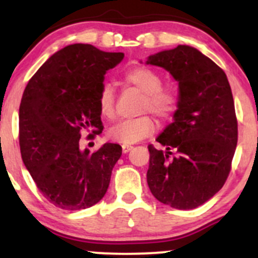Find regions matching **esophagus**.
Instances as JSON below:
<instances>
[{
    "mask_svg": "<svg viewBox=\"0 0 258 258\" xmlns=\"http://www.w3.org/2000/svg\"><path fill=\"white\" fill-rule=\"evenodd\" d=\"M132 150V146L131 145H122V152L123 153H127V152H130V151Z\"/></svg>",
    "mask_w": 258,
    "mask_h": 258,
    "instance_id": "34e87169",
    "label": "esophagus"
}]
</instances>
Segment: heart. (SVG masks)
<instances>
[{"label":"heart","mask_w":258,"mask_h":258,"mask_svg":"<svg viewBox=\"0 0 258 258\" xmlns=\"http://www.w3.org/2000/svg\"><path fill=\"white\" fill-rule=\"evenodd\" d=\"M124 82L144 93L140 112H151L162 121L171 119L179 107V92L172 85H162V76L158 71L147 66L132 67L123 75ZM116 97L110 83L101 87L97 97L98 111L105 118L116 117ZM156 128L155 119L148 114L121 121L108 131V137L119 144H136L150 136Z\"/></svg>","instance_id":"obj_1"}]
</instances>
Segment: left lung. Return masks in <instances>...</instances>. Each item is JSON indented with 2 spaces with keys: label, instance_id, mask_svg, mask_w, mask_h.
Masks as SVG:
<instances>
[{
  "label": "left lung",
  "instance_id": "1",
  "mask_svg": "<svg viewBox=\"0 0 258 258\" xmlns=\"http://www.w3.org/2000/svg\"><path fill=\"white\" fill-rule=\"evenodd\" d=\"M178 81L175 121L148 145L147 183L153 196L173 209L192 210L215 196L230 175L237 146V117L227 76L196 48L179 45L150 56Z\"/></svg>",
  "mask_w": 258,
  "mask_h": 258
}]
</instances>
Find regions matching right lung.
<instances>
[{
  "mask_svg": "<svg viewBox=\"0 0 258 258\" xmlns=\"http://www.w3.org/2000/svg\"><path fill=\"white\" fill-rule=\"evenodd\" d=\"M123 57L92 45H70L52 54L23 91L21 156L41 194L58 209H88L107 191L122 147L105 144L91 153L80 150V139L102 132L98 93L106 71Z\"/></svg>",
  "mask_w": 258,
  "mask_h": 258,
  "instance_id": "1",
  "label": "right lung"
}]
</instances>
